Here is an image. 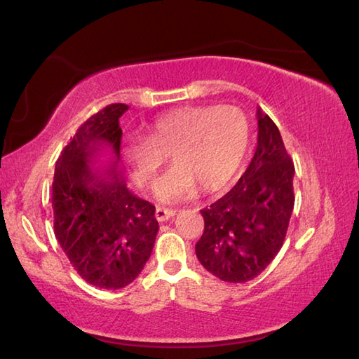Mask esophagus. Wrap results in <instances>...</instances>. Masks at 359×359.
Returning a JSON list of instances; mask_svg holds the SVG:
<instances>
[{"label": "esophagus", "instance_id": "1", "mask_svg": "<svg viewBox=\"0 0 359 359\" xmlns=\"http://www.w3.org/2000/svg\"><path fill=\"white\" fill-rule=\"evenodd\" d=\"M174 215H175V210L165 208V207H157L156 208V217H157L158 222H163V221L171 219Z\"/></svg>", "mask_w": 359, "mask_h": 359}]
</instances>
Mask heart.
<instances>
[{
    "instance_id": "b5f03b06",
    "label": "heart",
    "mask_w": 359,
    "mask_h": 359,
    "mask_svg": "<svg viewBox=\"0 0 359 359\" xmlns=\"http://www.w3.org/2000/svg\"><path fill=\"white\" fill-rule=\"evenodd\" d=\"M146 140L124 142L121 163L138 185H151L171 156L174 166L157 193L160 199L175 201L198 188L205 194L226 188L248 156L250 126L236 107H185L157 118Z\"/></svg>"
}]
</instances>
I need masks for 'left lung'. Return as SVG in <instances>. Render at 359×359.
Masks as SVG:
<instances>
[{"label":"left lung","instance_id":"left-lung-1","mask_svg":"<svg viewBox=\"0 0 359 359\" xmlns=\"http://www.w3.org/2000/svg\"><path fill=\"white\" fill-rule=\"evenodd\" d=\"M258 144L248 170L230 191L201 210L196 243L201 264L215 277L244 283L259 276L280 252L294 208V165L272 119L257 111Z\"/></svg>","mask_w":359,"mask_h":359}]
</instances>
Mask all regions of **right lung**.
I'll return each instance as SVG.
<instances>
[{
  "label": "right lung",
  "instance_id": "1",
  "mask_svg": "<svg viewBox=\"0 0 359 359\" xmlns=\"http://www.w3.org/2000/svg\"><path fill=\"white\" fill-rule=\"evenodd\" d=\"M128 109L110 104L81 124L53 180L55 238L76 272L104 290L138 277L158 231L156 207L130 191L118 168L119 118Z\"/></svg>",
  "mask_w": 359,
  "mask_h": 359
}]
</instances>
